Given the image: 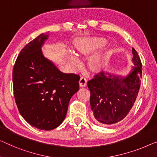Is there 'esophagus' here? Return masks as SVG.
<instances>
[{
	"label": "esophagus",
	"instance_id": "obj_1",
	"mask_svg": "<svg viewBox=\"0 0 157 157\" xmlns=\"http://www.w3.org/2000/svg\"><path fill=\"white\" fill-rule=\"evenodd\" d=\"M86 82H87V79H86L85 77H81L80 79H79V83L80 86H86Z\"/></svg>",
	"mask_w": 157,
	"mask_h": 157
}]
</instances>
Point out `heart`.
Returning <instances> with one entry per match:
<instances>
[{"label":"heart","mask_w":157,"mask_h":157,"mask_svg":"<svg viewBox=\"0 0 157 157\" xmlns=\"http://www.w3.org/2000/svg\"><path fill=\"white\" fill-rule=\"evenodd\" d=\"M108 41L106 39L102 37H94V38L86 39L81 41L77 46L78 51L83 53H90L94 51L97 49L101 48L106 46ZM71 60L72 61L78 63V59L77 56L73 52L70 53ZM92 63L95 66H100L102 64V58L101 56H96L93 58Z\"/></svg>","instance_id":"obj_1"}]
</instances>
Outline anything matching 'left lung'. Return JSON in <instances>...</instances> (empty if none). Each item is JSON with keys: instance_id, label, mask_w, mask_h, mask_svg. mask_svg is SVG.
I'll return each instance as SVG.
<instances>
[{"instance_id": "8db88e82", "label": "left lung", "mask_w": 157, "mask_h": 157, "mask_svg": "<svg viewBox=\"0 0 157 157\" xmlns=\"http://www.w3.org/2000/svg\"><path fill=\"white\" fill-rule=\"evenodd\" d=\"M133 65L125 75L101 72L87 82L90 106L98 123L109 125L122 121L134 105L140 87L142 63L132 48Z\"/></svg>"}]
</instances>
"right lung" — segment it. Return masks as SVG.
<instances>
[{
    "label": "right lung",
    "instance_id": "1",
    "mask_svg": "<svg viewBox=\"0 0 157 157\" xmlns=\"http://www.w3.org/2000/svg\"><path fill=\"white\" fill-rule=\"evenodd\" d=\"M48 32L22 49L13 72L14 96L21 116L32 126L44 130L55 129L64 121L80 79L61 72L44 56L41 48Z\"/></svg>",
    "mask_w": 157,
    "mask_h": 157
}]
</instances>
